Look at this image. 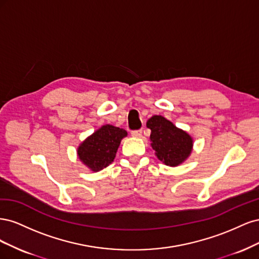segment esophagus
I'll return each instance as SVG.
<instances>
[{
  "label": "esophagus",
  "mask_w": 259,
  "mask_h": 259,
  "mask_svg": "<svg viewBox=\"0 0 259 259\" xmlns=\"http://www.w3.org/2000/svg\"><path fill=\"white\" fill-rule=\"evenodd\" d=\"M132 136H134V137H140L143 135V131L142 130H135V131H132Z\"/></svg>",
  "instance_id": "1"
}]
</instances>
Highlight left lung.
<instances>
[{"label":"left lung","instance_id":"8db88e82","mask_svg":"<svg viewBox=\"0 0 259 259\" xmlns=\"http://www.w3.org/2000/svg\"><path fill=\"white\" fill-rule=\"evenodd\" d=\"M147 127L151 130V147L158 159L165 165L177 166L189 156L193 145L192 138L165 117L153 115L148 120Z\"/></svg>","mask_w":259,"mask_h":259}]
</instances>
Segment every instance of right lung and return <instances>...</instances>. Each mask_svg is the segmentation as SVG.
<instances>
[{"mask_svg": "<svg viewBox=\"0 0 259 259\" xmlns=\"http://www.w3.org/2000/svg\"><path fill=\"white\" fill-rule=\"evenodd\" d=\"M126 135L123 128L104 125L81 144L77 149L79 159L94 171L104 169L113 162L121 140Z\"/></svg>", "mask_w": 259, "mask_h": 259, "instance_id": "right-lung-1", "label": "right lung"}]
</instances>
